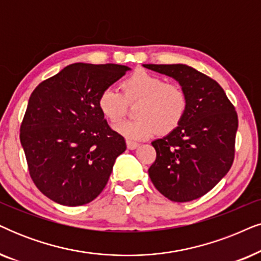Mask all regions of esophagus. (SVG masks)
<instances>
[{
	"instance_id": "34e87169",
	"label": "esophagus",
	"mask_w": 261,
	"mask_h": 261,
	"mask_svg": "<svg viewBox=\"0 0 261 261\" xmlns=\"http://www.w3.org/2000/svg\"><path fill=\"white\" fill-rule=\"evenodd\" d=\"M127 147L129 148V150H135V148L139 147V144L135 143V141L127 140Z\"/></svg>"
}]
</instances>
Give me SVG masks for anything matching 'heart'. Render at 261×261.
Masks as SVG:
<instances>
[{
    "label": "heart",
    "instance_id": "obj_1",
    "mask_svg": "<svg viewBox=\"0 0 261 261\" xmlns=\"http://www.w3.org/2000/svg\"><path fill=\"white\" fill-rule=\"evenodd\" d=\"M123 96L113 87H106L98 97V109L111 123L126 114L127 103L138 101L137 118L117 123L116 133L129 140H143L155 132L168 134L180 124L187 110V94L178 84L164 83L161 76L137 70L121 83Z\"/></svg>",
    "mask_w": 261,
    "mask_h": 261
}]
</instances>
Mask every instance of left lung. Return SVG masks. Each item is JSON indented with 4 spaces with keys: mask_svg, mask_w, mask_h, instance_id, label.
I'll return each mask as SVG.
<instances>
[{
    "mask_svg": "<svg viewBox=\"0 0 261 261\" xmlns=\"http://www.w3.org/2000/svg\"><path fill=\"white\" fill-rule=\"evenodd\" d=\"M171 76L187 94V110L174 130L152 141V184L175 202L192 201L215 187L231 168L238 114L217 81L187 64H143Z\"/></svg>",
    "mask_w": 261,
    "mask_h": 261,
    "instance_id": "left-lung-1",
    "label": "left lung"
}]
</instances>
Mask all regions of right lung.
Returning a JSON list of instances; mask_svg holds the SVG:
<instances>
[{"instance_id": "obj_1", "label": "right lung", "mask_w": 261, "mask_h": 261, "mask_svg": "<svg viewBox=\"0 0 261 261\" xmlns=\"http://www.w3.org/2000/svg\"><path fill=\"white\" fill-rule=\"evenodd\" d=\"M128 70L114 63H73L30 97L20 141L37 188L57 204L80 206L96 199L126 151L122 135L98 109V97Z\"/></svg>"}]
</instances>
